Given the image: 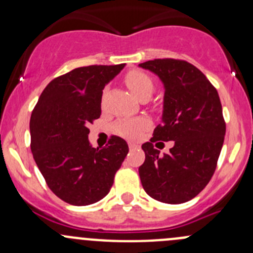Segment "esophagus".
<instances>
[{
  "label": "esophagus",
  "instance_id": "34e87169",
  "mask_svg": "<svg viewBox=\"0 0 253 253\" xmlns=\"http://www.w3.org/2000/svg\"><path fill=\"white\" fill-rule=\"evenodd\" d=\"M128 147H129V149H134V148L138 147V144H137V143H133V142H129Z\"/></svg>",
  "mask_w": 253,
  "mask_h": 253
}]
</instances>
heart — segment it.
Returning a JSON list of instances; mask_svg holds the SVG:
<instances>
[{"instance_id": "obj_1", "label": "heart", "mask_w": 253, "mask_h": 253, "mask_svg": "<svg viewBox=\"0 0 253 253\" xmlns=\"http://www.w3.org/2000/svg\"><path fill=\"white\" fill-rule=\"evenodd\" d=\"M125 83L129 90L138 96L139 99L144 95H150L154 89V82L148 73L139 70L128 71L125 76ZM149 125L145 119H125L115 124L114 131L125 138H137L143 129Z\"/></svg>"}]
</instances>
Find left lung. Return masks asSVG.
Listing matches in <instances>:
<instances>
[{"instance_id":"1","label":"left lung","mask_w":253,"mask_h":253,"mask_svg":"<svg viewBox=\"0 0 253 253\" xmlns=\"http://www.w3.org/2000/svg\"><path fill=\"white\" fill-rule=\"evenodd\" d=\"M164 84L162 124L150 142L144 143V163L139 177L145 192L154 200L180 205L195 198L215 171L225 136L218 91L191 63L158 58L139 63ZM174 141L169 155L162 156L152 143Z\"/></svg>"}]
</instances>
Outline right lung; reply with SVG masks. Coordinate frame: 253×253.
<instances>
[{
	"instance_id": "1",
	"label": "right lung",
	"mask_w": 253,
	"mask_h": 253,
	"mask_svg": "<svg viewBox=\"0 0 253 253\" xmlns=\"http://www.w3.org/2000/svg\"><path fill=\"white\" fill-rule=\"evenodd\" d=\"M124 67L86 66L52 79L32 112L35 163L50 190L72 206L103 200L128 153L126 141L117 136L101 149L93 148L86 127L100 117L104 86Z\"/></svg>"
}]
</instances>
